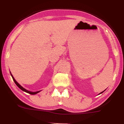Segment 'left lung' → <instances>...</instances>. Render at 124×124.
Returning <instances> with one entry per match:
<instances>
[{
    "instance_id": "obj_1",
    "label": "left lung",
    "mask_w": 124,
    "mask_h": 124,
    "mask_svg": "<svg viewBox=\"0 0 124 124\" xmlns=\"http://www.w3.org/2000/svg\"><path fill=\"white\" fill-rule=\"evenodd\" d=\"M101 92V93H102V92Z\"/></svg>"
}]
</instances>
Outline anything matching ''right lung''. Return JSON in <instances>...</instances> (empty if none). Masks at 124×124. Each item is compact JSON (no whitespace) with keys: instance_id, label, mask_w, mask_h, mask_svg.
<instances>
[{"instance_id":"right-lung-1","label":"right lung","mask_w":124,"mask_h":124,"mask_svg":"<svg viewBox=\"0 0 124 124\" xmlns=\"http://www.w3.org/2000/svg\"><path fill=\"white\" fill-rule=\"evenodd\" d=\"M11 77H12V79H13V80L14 81L15 83L16 84V85L17 86H18V87H19L21 90H22V91L26 92H27V93H29V94H31V95H35V94H37V93H38L39 92H40V91H37V92H31V91H28V90H26V89H24V88L22 87L21 86V85L19 84H18L17 82V81L15 80V79H14V78L13 77V76H12L11 74Z\"/></svg>"}]
</instances>
